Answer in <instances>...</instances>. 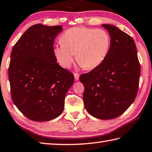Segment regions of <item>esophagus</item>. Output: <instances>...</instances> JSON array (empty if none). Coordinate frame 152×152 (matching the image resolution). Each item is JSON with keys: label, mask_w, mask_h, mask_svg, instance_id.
<instances>
[{"label": "esophagus", "mask_w": 152, "mask_h": 152, "mask_svg": "<svg viewBox=\"0 0 152 152\" xmlns=\"http://www.w3.org/2000/svg\"><path fill=\"white\" fill-rule=\"evenodd\" d=\"M74 77H75V81H78L79 79V74L77 73H74Z\"/></svg>", "instance_id": "esophagus-1"}]
</instances>
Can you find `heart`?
I'll use <instances>...</instances> for the list:
<instances>
[{
	"label": "heart",
	"instance_id": "1",
	"mask_svg": "<svg viewBox=\"0 0 152 152\" xmlns=\"http://www.w3.org/2000/svg\"><path fill=\"white\" fill-rule=\"evenodd\" d=\"M61 44L55 45L54 55L59 64L69 68L76 60L85 69L99 66L107 56L110 37L107 31L86 27H74L61 36Z\"/></svg>",
	"mask_w": 152,
	"mask_h": 152
}]
</instances>
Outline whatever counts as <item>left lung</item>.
I'll return each mask as SVG.
<instances>
[{
    "instance_id": "1",
    "label": "left lung",
    "mask_w": 152,
    "mask_h": 152,
    "mask_svg": "<svg viewBox=\"0 0 152 152\" xmlns=\"http://www.w3.org/2000/svg\"><path fill=\"white\" fill-rule=\"evenodd\" d=\"M110 46L102 64L80 76L86 110L96 118H115L126 110L138 93L140 64L133 38L110 24Z\"/></svg>"
}]
</instances>
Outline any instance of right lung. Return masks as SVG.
Masks as SVG:
<instances>
[{
	"label": "right lung",
	"instance_id": "obj_1",
	"mask_svg": "<svg viewBox=\"0 0 152 152\" xmlns=\"http://www.w3.org/2000/svg\"><path fill=\"white\" fill-rule=\"evenodd\" d=\"M61 26L30 27L14 45L8 67L11 97L31 121L46 122L64 111L74 75L57 63L53 42Z\"/></svg>",
	"mask_w": 152,
	"mask_h": 152
}]
</instances>
